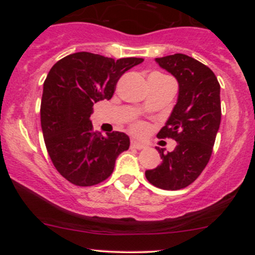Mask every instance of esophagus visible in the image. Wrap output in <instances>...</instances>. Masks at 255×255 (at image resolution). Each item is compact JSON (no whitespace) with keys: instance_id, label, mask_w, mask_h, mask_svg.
Masks as SVG:
<instances>
[{"instance_id":"esophagus-1","label":"esophagus","mask_w":255,"mask_h":255,"mask_svg":"<svg viewBox=\"0 0 255 255\" xmlns=\"http://www.w3.org/2000/svg\"><path fill=\"white\" fill-rule=\"evenodd\" d=\"M130 146H131V147H133V148H136V150H141V148L145 147L144 144H141V142L136 141V140H131Z\"/></svg>"}]
</instances>
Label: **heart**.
Masks as SVG:
<instances>
[{"label": "heart", "mask_w": 255, "mask_h": 255, "mask_svg": "<svg viewBox=\"0 0 255 255\" xmlns=\"http://www.w3.org/2000/svg\"><path fill=\"white\" fill-rule=\"evenodd\" d=\"M145 129H146V127L141 124H136L133 126V131L135 134H142L145 131Z\"/></svg>", "instance_id": "b5f03b06"}]
</instances>
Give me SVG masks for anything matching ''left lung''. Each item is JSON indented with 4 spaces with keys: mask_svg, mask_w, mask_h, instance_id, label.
Returning a JSON list of instances; mask_svg holds the SVG:
<instances>
[{
    "mask_svg": "<svg viewBox=\"0 0 255 255\" xmlns=\"http://www.w3.org/2000/svg\"><path fill=\"white\" fill-rule=\"evenodd\" d=\"M177 80L178 95L158 137H172L174 151L157 148L162 163L145 171L147 181L165 191H177L197 180L209 163L221 125V86L207 66L184 54L154 60Z\"/></svg>",
    "mask_w": 255,
    "mask_h": 255,
    "instance_id": "left-lung-1",
    "label": "left lung"
}]
</instances>
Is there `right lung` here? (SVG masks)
Segmentation results:
<instances>
[{"mask_svg":"<svg viewBox=\"0 0 255 255\" xmlns=\"http://www.w3.org/2000/svg\"><path fill=\"white\" fill-rule=\"evenodd\" d=\"M142 61L81 51L52 66L43 85L40 125L55 168L71 183L86 187L104 181L129 147V136L122 131H93L90 116L93 104L109 101L121 75Z\"/></svg>","mask_w":255,"mask_h":255,"instance_id":"1","label":"right lung"}]
</instances>
